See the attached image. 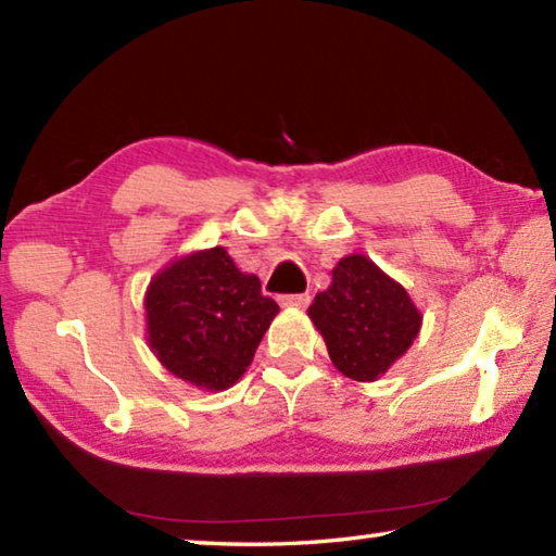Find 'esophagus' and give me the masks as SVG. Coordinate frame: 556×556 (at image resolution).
Masks as SVG:
<instances>
[{
    "label": "esophagus",
    "mask_w": 556,
    "mask_h": 556,
    "mask_svg": "<svg viewBox=\"0 0 556 556\" xmlns=\"http://www.w3.org/2000/svg\"><path fill=\"white\" fill-rule=\"evenodd\" d=\"M308 301H312V296H308V294H285V296H279V304L291 306V308H304Z\"/></svg>",
    "instance_id": "1"
}]
</instances>
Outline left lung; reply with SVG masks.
<instances>
[{
  "label": "left lung",
  "mask_w": 556,
  "mask_h": 556,
  "mask_svg": "<svg viewBox=\"0 0 556 556\" xmlns=\"http://www.w3.org/2000/svg\"><path fill=\"white\" fill-rule=\"evenodd\" d=\"M331 287L308 306L331 363L345 378L375 382L409 351L421 312L400 281L365 255H345L333 267Z\"/></svg>",
  "instance_id": "obj_1"
}]
</instances>
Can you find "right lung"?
<instances>
[{
	"mask_svg": "<svg viewBox=\"0 0 556 556\" xmlns=\"http://www.w3.org/2000/svg\"><path fill=\"white\" fill-rule=\"evenodd\" d=\"M147 343L156 361L205 392L232 388L279 314L255 275L225 248L195 250L156 271L144 294Z\"/></svg>",
	"mask_w": 556,
	"mask_h": 556,
	"instance_id": "obj_1",
	"label": "right lung"
}]
</instances>
